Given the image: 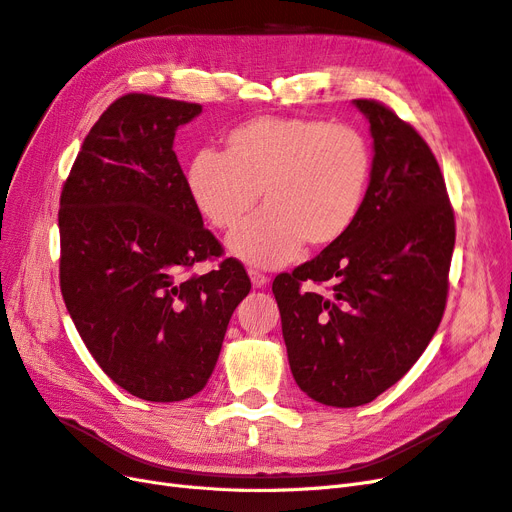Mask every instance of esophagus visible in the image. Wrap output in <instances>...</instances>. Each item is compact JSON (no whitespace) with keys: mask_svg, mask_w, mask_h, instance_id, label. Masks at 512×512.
I'll return each mask as SVG.
<instances>
[{"mask_svg":"<svg viewBox=\"0 0 512 512\" xmlns=\"http://www.w3.org/2000/svg\"><path fill=\"white\" fill-rule=\"evenodd\" d=\"M250 280H252V286H254V288H265V286L269 284V277L258 273V271H254V269H250Z\"/></svg>","mask_w":512,"mask_h":512,"instance_id":"34e87169","label":"esophagus"}]
</instances>
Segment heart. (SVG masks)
<instances>
[{"label":"heart","mask_w":512,"mask_h":512,"mask_svg":"<svg viewBox=\"0 0 512 512\" xmlns=\"http://www.w3.org/2000/svg\"><path fill=\"white\" fill-rule=\"evenodd\" d=\"M371 156L350 126L299 117H258L226 136L224 156L200 151L185 185L192 205L220 230L235 228L262 194L267 209L228 237L230 254L254 267H282L303 245L324 250L361 211Z\"/></svg>","instance_id":"b5f03b06"}]
</instances>
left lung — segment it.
<instances>
[{"label": "left lung", "mask_w": 512, "mask_h": 512, "mask_svg": "<svg viewBox=\"0 0 512 512\" xmlns=\"http://www.w3.org/2000/svg\"><path fill=\"white\" fill-rule=\"evenodd\" d=\"M374 138L369 185L346 235L275 277L288 363L318 404L374 401L418 361L444 314L455 215L431 149L376 100L352 102ZM331 281V295L309 283Z\"/></svg>", "instance_id": "obj_1"}]
</instances>
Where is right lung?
Masks as SVG:
<instances>
[{
	"label": "right lung",
	"instance_id": "obj_1",
	"mask_svg": "<svg viewBox=\"0 0 512 512\" xmlns=\"http://www.w3.org/2000/svg\"><path fill=\"white\" fill-rule=\"evenodd\" d=\"M203 106L128 94L89 130L59 200L61 294L104 374L145 401L205 389L252 284L192 205L175 132Z\"/></svg>",
	"mask_w": 512,
	"mask_h": 512
}]
</instances>
